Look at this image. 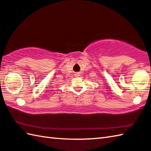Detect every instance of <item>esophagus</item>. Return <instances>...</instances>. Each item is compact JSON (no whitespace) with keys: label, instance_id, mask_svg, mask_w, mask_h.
<instances>
[{"label":"esophagus","instance_id":"34e87169","mask_svg":"<svg viewBox=\"0 0 151 151\" xmlns=\"http://www.w3.org/2000/svg\"><path fill=\"white\" fill-rule=\"evenodd\" d=\"M75 76H79V74H78V73H76L75 75Z\"/></svg>","mask_w":151,"mask_h":151}]
</instances>
